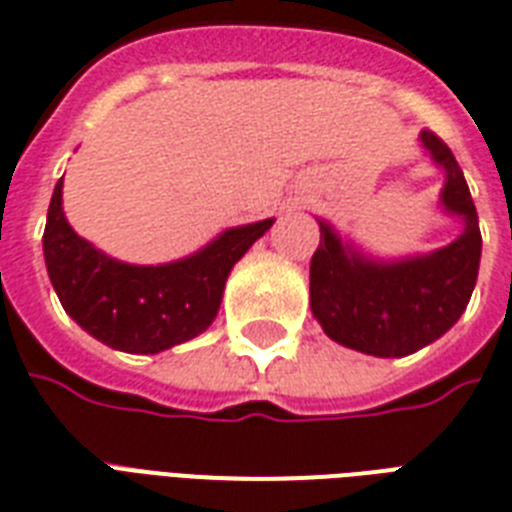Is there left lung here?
I'll return each mask as SVG.
<instances>
[{
    "instance_id": "obj_1",
    "label": "left lung",
    "mask_w": 512,
    "mask_h": 512,
    "mask_svg": "<svg viewBox=\"0 0 512 512\" xmlns=\"http://www.w3.org/2000/svg\"><path fill=\"white\" fill-rule=\"evenodd\" d=\"M422 143L446 170L441 199L465 220L460 239L433 255L374 263L319 223L321 241L311 257V311L332 340L369 356H409L438 340L468 308L478 279L481 228L465 175L436 132H422Z\"/></svg>"
}]
</instances>
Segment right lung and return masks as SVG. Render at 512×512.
<instances>
[{
	"label": "right lung",
	"mask_w": 512,
	"mask_h": 512,
	"mask_svg": "<svg viewBox=\"0 0 512 512\" xmlns=\"http://www.w3.org/2000/svg\"><path fill=\"white\" fill-rule=\"evenodd\" d=\"M52 191L44 263L63 311L95 340L124 353H159L201 335L217 316L225 279L273 220L225 231L209 247L170 265H127L79 239Z\"/></svg>",
	"instance_id": "obj_1"
}]
</instances>
